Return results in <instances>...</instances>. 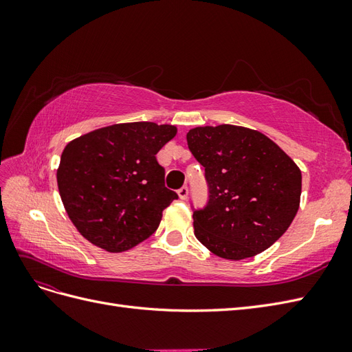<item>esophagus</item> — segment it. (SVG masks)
<instances>
[{"label":"esophagus","instance_id":"34e87169","mask_svg":"<svg viewBox=\"0 0 352 352\" xmlns=\"http://www.w3.org/2000/svg\"><path fill=\"white\" fill-rule=\"evenodd\" d=\"M177 194H179V198H180V199H186L188 195H189L188 186H182V188H180V189L177 190Z\"/></svg>","mask_w":352,"mask_h":352}]
</instances>
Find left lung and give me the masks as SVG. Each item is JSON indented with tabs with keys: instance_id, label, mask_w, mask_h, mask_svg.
I'll list each match as a JSON object with an SVG mask.
<instances>
[{
	"instance_id": "left-lung-1",
	"label": "left lung",
	"mask_w": 352,
	"mask_h": 352,
	"mask_svg": "<svg viewBox=\"0 0 352 352\" xmlns=\"http://www.w3.org/2000/svg\"><path fill=\"white\" fill-rule=\"evenodd\" d=\"M186 141L208 186L207 204L194 208L197 239L226 260L272 247L300 208L301 170L291 157L265 135L232 124L195 127Z\"/></svg>"
}]
</instances>
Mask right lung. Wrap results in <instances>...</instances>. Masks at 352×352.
Returning <instances> with one entry per match:
<instances>
[{
	"mask_svg": "<svg viewBox=\"0 0 352 352\" xmlns=\"http://www.w3.org/2000/svg\"><path fill=\"white\" fill-rule=\"evenodd\" d=\"M176 127L151 122L102 127L67 144L57 184L70 220L83 238L122 252L150 238L163 210L177 199L164 185L155 154Z\"/></svg>",
	"mask_w": 352,
	"mask_h": 352,
	"instance_id": "right-lung-1",
	"label": "right lung"
}]
</instances>
